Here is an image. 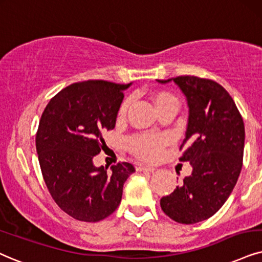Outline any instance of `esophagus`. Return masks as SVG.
I'll list each match as a JSON object with an SVG mask.
<instances>
[{"label":"esophagus","instance_id":"34e87169","mask_svg":"<svg viewBox=\"0 0 262 262\" xmlns=\"http://www.w3.org/2000/svg\"><path fill=\"white\" fill-rule=\"evenodd\" d=\"M137 170L139 171H151V173H154V171L156 170V168L154 167H147V165H137Z\"/></svg>","mask_w":262,"mask_h":262}]
</instances>
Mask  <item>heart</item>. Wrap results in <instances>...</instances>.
Here are the masks:
<instances>
[{
	"label": "heart",
	"instance_id": "heart-1",
	"mask_svg": "<svg viewBox=\"0 0 262 262\" xmlns=\"http://www.w3.org/2000/svg\"><path fill=\"white\" fill-rule=\"evenodd\" d=\"M157 110L165 105H178V99L168 92H158L154 97ZM129 99H125L120 106V116H123L128 110ZM168 144V138L164 135H152V134H139L130 137L127 140V146L132 154L138 156L139 158L146 161H155L162 155L163 147Z\"/></svg>",
	"mask_w": 262,
	"mask_h": 262
}]
</instances>
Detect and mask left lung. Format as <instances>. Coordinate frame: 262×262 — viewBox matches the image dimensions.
I'll return each instance as SVG.
<instances>
[{"label":"left lung","instance_id":"8db88e82","mask_svg":"<svg viewBox=\"0 0 262 262\" xmlns=\"http://www.w3.org/2000/svg\"><path fill=\"white\" fill-rule=\"evenodd\" d=\"M173 81L188 105L180 161L190 162L193 169L181 186L161 198V208L179 224H196L213 216L237 183L243 165L244 122L231 95L213 79L178 76Z\"/></svg>","mask_w":262,"mask_h":262}]
</instances>
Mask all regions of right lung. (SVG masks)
Here are the masks:
<instances>
[{"label": "right lung", "instance_id": "obj_1", "mask_svg": "<svg viewBox=\"0 0 262 262\" xmlns=\"http://www.w3.org/2000/svg\"><path fill=\"white\" fill-rule=\"evenodd\" d=\"M129 85L76 82L51 99L39 120L36 150L45 183L58 207L78 221L97 223L114 213L135 171L128 162L112 165L110 173L93 164L105 145L101 133L115 128Z\"/></svg>", "mask_w": 262, "mask_h": 262}]
</instances>
